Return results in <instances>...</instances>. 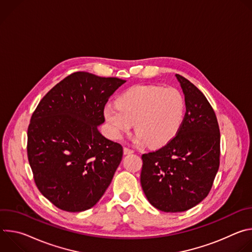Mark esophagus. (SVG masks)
<instances>
[{"label":"esophagus","instance_id":"1","mask_svg":"<svg viewBox=\"0 0 252 252\" xmlns=\"http://www.w3.org/2000/svg\"><path fill=\"white\" fill-rule=\"evenodd\" d=\"M133 150L131 149H128V148H124V154L125 155H130V154H133Z\"/></svg>","mask_w":252,"mask_h":252}]
</instances>
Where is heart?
Here are the masks:
<instances>
[{
	"label": "heart",
	"mask_w": 252,
	"mask_h": 252,
	"mask_svg": "<svg viewBox=\"0 0 252 252\" xmlns=\"http://www.w3.org/2000/svg\"><path fill=\"white\" fill-rule=\"evenodd\" d=\"M110 133L121 138L134 125L136 143L161 147L181 130L186 117V100L175 88L157 85L134 86L124 92L117 102L103 109Z\"/></svg>",
	"instance_id": "b5f03b06"
}]
</instances>
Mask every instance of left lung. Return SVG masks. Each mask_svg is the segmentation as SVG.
Wrapping results in <instances>:
<instances>
[{"instance_id":"left-lung-1","label":"left lung","mask_w":252,"mask_h":252,"mask_svg":"<svg viewBox=\"0 0 252 252\" xmlns=\"http://www.w3.org/2000/svg\"><path fill=\"white\" fill-rule=\"evenodd\" d=\"M186 100V117L177 135L161 149L141 156L140 184L148 200L164 212L186 211L209 193L220 167V132L204 94L175 75Z\"/></svg>"}]
</instances>
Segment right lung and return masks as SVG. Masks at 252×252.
Segmentation results:
<instances>
[{
	"mask_svg": "<svg viewBox=\"0 0 252 252\" xmlns=\"http://www.w3.org/2000/svg\"><path fill=\"white\" fill-rule=\"evenodd\" d=\"M126 83L77 71L39 102L28 127V158L35 186L60 209L93 207L112 183L123 147L97 126L110 96Z\"/></svg>",
	"mask_w": 252,
	"mask_h": 252,
	"instance_id": "right-lung-1",
	"label": "right lung"
}]
</instances>
